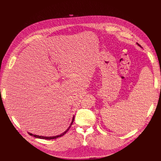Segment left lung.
<instances>
[{"label":"left lung","instance_id":"obj_1","mask_svg":"<svg viewBox=\"0 0 161 161\" xmlns=\"http://www.w3.org/2000/svg\"><path fill=\"white\" fill-rule=\"evenodd\" d=\"M137 43V45H138V46H140V47H141V46H140V44H138V43Z\"/></svg>","mask_w":161,"mask_h":161}]
</instances>
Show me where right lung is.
Instances as JSON below:
<instances>
[{
	"instance_id": "add662e5",
	"label": "right lung",
	"mask_w": 161,
	"mask_h": 161,
	"mask_svg": "<svg viewBox=\"0 0 161 161\" xmlns=\"http://www.w3.org/2000/svg\"><path fill=\"white\" fill-rule=\"evenodd\" d=\"M74 118H75V116L73 117L72 120V121H71V124H70V125H69V127L67 128V130H66L65 131H64V132L62 133V134H60V135H57V136H39V135H34V134H31V133H30V132H28V134H30V136H33V137L37 138H41V139H45V140H52V139L58 138H59V137H61V136H62L63 135H64V134L67 132V131H69V130L70 128L71 127V125L72 124L73 121H74Z\"/></svg>"
}]
</instances>
